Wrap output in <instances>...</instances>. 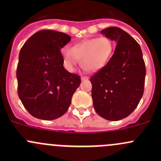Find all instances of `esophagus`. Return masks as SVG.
Listing matches in <instances>:
<instances>
[{"label": "esophagus", "mask_w": 161, "mask_h": 161, "mask_svg": "<svg viewBox=\"0 0 161 161\" xmlns=\"http://www.w3.org/2000/svg\"><path fill=\"white\" fill-rule=\"evenodd\" d=\"M81 79H82V81L88 80L89 77H88V76H82V77H81Z\"/></svg>", "instance_id": "obj_1"}]
</instances>
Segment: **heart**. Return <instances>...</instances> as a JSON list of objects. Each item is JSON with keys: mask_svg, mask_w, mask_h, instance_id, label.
<instances>
[{"mask_svg": "<svg viewBox=\"0 0 161 161\" xmlns=\"http://www.w3.org/2000/svg\"><path fill=\"white\" fill-rule=\"evenodd\" d=\"M114 51L111 39L106 36L91 38L78 43L71 49L64 47L61 50L63 62L66 69L74 71L76 64L81 60L82 67L88 71H97L110 61Z\"/></svg>", "mask_w": 161, "mask_h": 161, "instance_id": "heart-1", "label": "heart"}]
</instances>
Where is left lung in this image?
I'll return each instance as SVG.
<instances>
[{"label": "left lung", "mask_w": 161, "mask_h": 161, "mask_svg": "<svg viewBox=\"0 0 161 161\" xmlns=\"http://www.w3.org/2000/svg\"><path fill=\"white\" fill-rule=\"evenodd\" d=\"M116 42L114 53L106 66L90 78L96 112L109 121L129 116L142 97L146 67L140 46L118 27L101 30Z\"/></svg>", "instance_id": "left-lung-1"}]
</instances>
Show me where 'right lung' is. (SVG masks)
<instances>
[{
	"instance_id": "add662e5",
	"label": "right lung",
	"mask_w": 161,
	"mask_h": 161,
	"mask_svg": "<svg viewBox=\"0 0 161 161\" xmlns=\"http://www.w3.org/2000/svg\"><path fill=\"white\" fill-rule=\"evenodd\" d=\"M70 40L64 32L41 30L21 48L16 71L18 94L35 118L53 120L62 116L80 85V76L63 66L61 49Z\"/></svg>"
}]
</instances>
